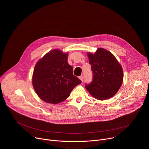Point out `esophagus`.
<instances>
[{
  "label": "esophagus",
  "mask_w": 149,
  "mask_h": 149,
  "mask_svg": "<svg viewBox=\"0 0 149 149\" xmlns=\"http://www.w3.org/2000/svg\"><path fill=\"white\" fill-rule=\"evenodd\" d=\"M79 79L81 80V81H82V82H83V80H84V76H79Z\"/></svg>",
  "instance_id": "esophagus-1"
}]
</instances>
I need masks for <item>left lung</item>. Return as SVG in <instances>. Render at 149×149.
I'll use <instances>...</instances> for the list:
<instances>
[{"mask_svg": "<svg viewBox=\"0 0 149 149\" xmlns=\"http://www.w3.org/2000/svg\"><path fill=\"white\" fill-rule=\"evenodd\" d=\"M93 79L85 88L89 94L99 100H106L115 95L123 79L122 67L116 57L104 48H98L94 54L88 52Z\"/></svg>", "mask_w": 149, "mask_h": 149, "instance_id": "left-lung-1", "label": "left lung"}]
</instances>
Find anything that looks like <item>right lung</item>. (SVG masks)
Segmentation results:
<instances>
[{
    "mask_svg": "<svg viewBox=\"0 0 149 149\" xmlns=\"http://www.w3.org/2000/svg\"><path fill=\"white\" fill-rule=\"evenodd\" d=\"M68 53L54 49L36 64L32 84L36 94L43 101L58 104L70 96L73 88L82 82L73 74V67L67 63Z\"/></svg>",
    "mask_w": 149,
    "mask_h": 149,
    "instance_id": "1",
    "label": "right lung"
}]
</instances>
